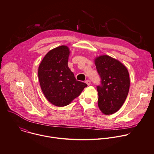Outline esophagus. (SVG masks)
<instances>
[{"label":"esophagus","instance_id":"34e87169","mask_svg":"<svg viewBox=\"0 0 154 154\" xmlns=\"http://www.w3.org/2000/svg\"><path fill=\"white\" fill-rule=\"evenodd\" d=\"M88 85H90L91 84V81L90 80H86L85 82Z\"/></svg>","mask_w":154,"mask_h":154}]
</instances>
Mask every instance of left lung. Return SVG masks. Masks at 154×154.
I'll return each mask as SVG.
<instances>
[{"mask_svg":"<svg viewBox=\"0 0 154 154\" xmlns=\"http://www.w3.org/2000/svg\"><path fill=\"white\" fill-rule=\"evenodd\" d=\"M94 63L102 80L97 87L99 107L105 115L113 114L121 107L128 94V71L119 60L107 55L97 57Z\"/></svg>","mask_w":154,"mask_h":154,"instance_id":"1","label":"left lung"}]
</instances>
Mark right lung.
Returning <instances> with one entry per match:
<instances>
[{"label":"right lung","mask_w":154,"mask_h":154,"mask_svg":"<svg viewBox=\"0 0 154 154\" xmlns=\"http://www.w3.org/2000/svg\"><path fill=\"white\" fill-rule=\"evenodd\" d=\"M70 52L66 45L55 48L45 55L38 68L39 81L44 96L58 107L69 104L87 86L77 81L69 68Z\"/></svg>","instance_id":"add662e5"}]
</instances>
